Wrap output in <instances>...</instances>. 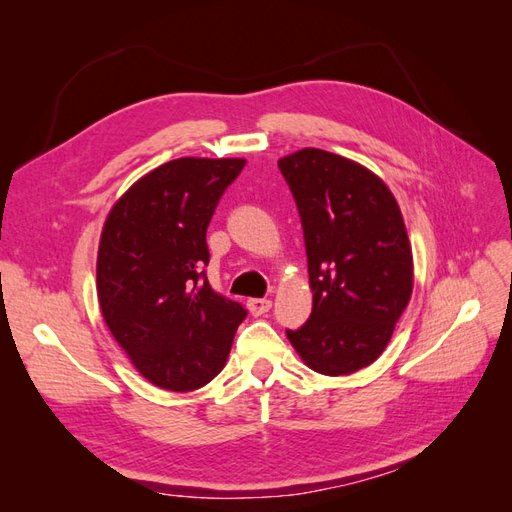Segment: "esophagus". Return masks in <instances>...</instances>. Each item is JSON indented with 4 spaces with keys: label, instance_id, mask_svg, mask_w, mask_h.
Listing matches in <instances>:
<instances>
[{
    "label": "esophagus",
    "instance_id": "obj_1",
    "mask_svg": "<svg viewBox=\"0 0 512 512\" xmlns=\"http://www.w3.org/2000/svg\"><path fill=\"white\" fill-rule=\"evenodd\" d=\"M247 309H250L252 316H262L271 309V299H250L247 301Z\"/></svg>",
    "mask_w": 512,
    "mask_h": 512
}]
</instances>
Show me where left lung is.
Segmentation results:
<instances>
[{
    "instance_id": "1",
    "label": "left lung",
    "mask_w": 512,
    "mask_h": 512,
    "mask_svg": "<svg viewBox=\"0 0 512 512\" xmlns=\"http://www.w3.org/2000/svg\"><path fill=\"white\" fill-rule=\"evenodd\" d=\"M277 166L297 200L314 294L312 316L286 335L309 369L354 374L389 346L412 297L404 215L389 185L337 153L305 147Z\"/></svg>"
}]
</instances>
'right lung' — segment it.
Listing matches in <instances>:
<instances>
[{
    "label": "right lung",
    "instance_id": "1",
    "mask_svg": "<svg viewBox=\"0 0 512 512\" xmlns=\"http://www.w3.org/2000/svg\"><path fill=\"white\" fill-rule=\"evenodd\" d=\"M243 158H179L149 170L108 211L96 262L100 312L134 369L166 391L220 374L245 309L213 292L207 226Z\"/></svg>",
    "mask_w": 512,
    "mask_h": 512
}]
</instances>
